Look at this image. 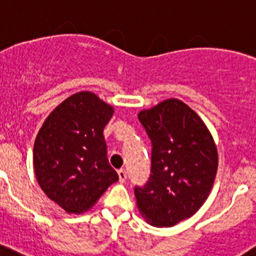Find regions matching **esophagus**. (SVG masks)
I'll return each instance as SVG.
<instances>
[{
	"instance_id": "1",
	"label": "esophagus",
	"mask_w": 256,
	"mask_h": 256,
	"mask_svg": "<svg viewBox=\"0 0 256 256\" xmlns=\"http://www.w3.org/2000/svg\"><path fill=\"white\" fill-rule=\"evenodd\" d=\"M118 177H119V180H120V182H124V180H126V169H119V170H118Z\"/></svg>"
}]
</instances>
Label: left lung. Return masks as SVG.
I'll list each match as a JSON object with an SVG mask.
<instances>
[{
    "label": "left lung",
    "instance_id": "1",
    "mask_svg": "<svg viewBox=\"0 0 256 256\" xmlns=\"http://www.w3.org/2000/svg\"><path fill=\"white\" fill-rule=\"evenodd\" d=\"M138 119L152 142L151 174L136 187V204L154 227H173L202 206L218 170V150L198 112L178 98L141 110Z\"/></svg>",
    "mask_w": 256,
    "mask_h": 256
}]
</instances>
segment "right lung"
Here are the masks:
<instances>
[{"instance_id":"obj_1","label":"right lung","mask_w":256,"mask_h":256,"mask_svg":"<svg viewBox=\"0 0 256 256\" xmlns=\"http://www.w3.org/2000/svg\"><path fill=\"white\" fill-rule=\"evenodd\" d=\"M112 114L114 108L94 92H76L56 106L38 130L36 178L47 198L69 214L91 209L119 180L104 137Z\"/></svg>"}]
</instances>
